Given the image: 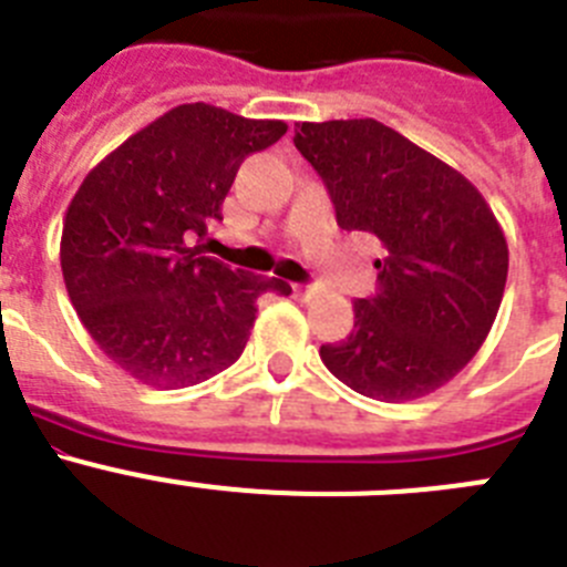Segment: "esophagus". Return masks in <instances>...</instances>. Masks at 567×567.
Listing matches in <instances>:
<instances>
[{
    "instance_id": "1",
    "label": "esophagus",
    "mask_w": 567,
    "mask_h": 567,
    "mask_svg": "<svg viewBox=\"0 0 567 567\" xmlns=\"http://www.w3.org/2000/svg\"><path fill=\"white\" fill-rule=\"evenodd\" d=\"M292 292H295V298H298V300H309L315 295V287H300V284H295Z\"/></svg>"
}]
</instances>
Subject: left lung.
I'll list each match as a JSON object with an SVG mask.
<instances>
[{"mask_svg":"<svg viewBox=\"0 0 567 567\" xmlns=\"http://www.w3.org/2000/svg\"><path fill=\"white\" fill-rule=\"evenodd\" d=\"M343 229L383 244L380 289L354 300V329L320 346L329 372L363 398L437 392L488 338L508 278V244L474 184L374 118L295 124Z\"/></svg>","mask_w":567,"mask_h":567,"instance_id":"obj_1","label":"left lung"}]
</instances>
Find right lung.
I'll use <instances>...</instances> for the list:
<instances>
[{
    "label": "right lung",
    "mask_w": 567,
    "mask_h": 567,
    "mask_svg": "<svg viewBox=\"0 0 567 567\" xmlns=\"http://www.w3.org/2000/svg\"><path fill=\"white\" fill-rule=\"evenodd\" d=\"M287 133L278 118L178 104L84 175L62 227L70 303L96 346L150 389H184L240 358L264 292L280 278L229 269L195 247L249 153Z\"/></svg>",
    "instance_id": "right-lung-1"
}]
</instances>
